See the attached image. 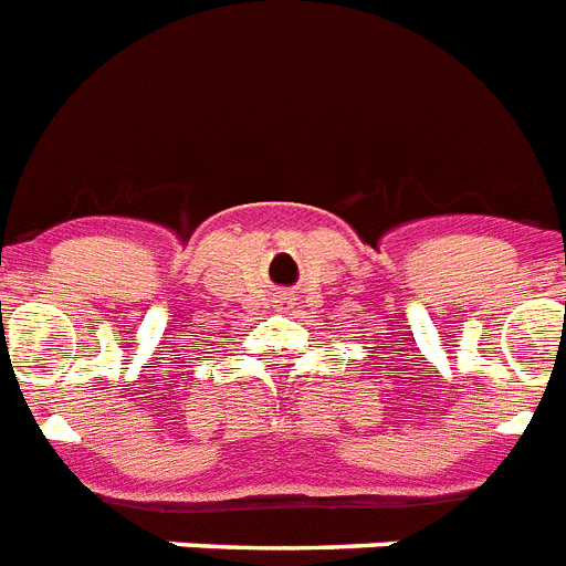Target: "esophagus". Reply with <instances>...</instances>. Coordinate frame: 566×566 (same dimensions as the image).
I'll list each match as a JSON object with an SVG mask.
<instances>
[{"label": "esophagus", "instance_id": "esophagus-1", "mask_svg": "<svg viewBox=\"0 0 566 566\" xmlns=\"http://www.w3.org/2000/svg\"><path fill=\"white\" fill-rule=\"evenodd\" d=\"M279 302H282L284 307H291V305H293V298L287 296V293H282V296H279Z\"/></svg>", "mask_w": 566, "mask_h": 566}]
</instances>
